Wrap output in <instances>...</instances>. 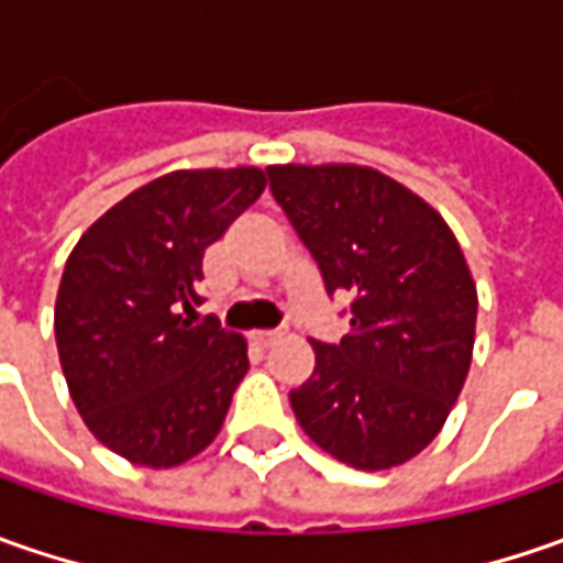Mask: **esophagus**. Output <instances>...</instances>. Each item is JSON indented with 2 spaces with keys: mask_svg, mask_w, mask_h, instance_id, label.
Instances as JSON below:
<instances>
[{
  "mask_svg": "<svg viewBox=\"0 0 563 563\" xmlns=\"http://www.w3.org/2000/svg\"><path fill=\"white\" fill-rule=\"evenodd\" d=\"M253 341L260 344V347H272L275 341H282V332L275 329V332H253Z\"/></svg>",
  "mask_w": 563,
  "mask_h": 563,
  "instance_id": "1",
  "label": "esophagus"
}]
</instances>
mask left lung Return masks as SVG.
Instances as JSON below:
<instances>
[{"instance_id": "obj_1", "label": "left lung", "mask_w": 563, "mask_h": 563, "mask_svg": "<svg viewBox=\"0 0 563 563\" xmlns=\"http://www.w3.org/2000/svg\"><path fill=\"white\" fill-rule=\"evenodd\" d=\"M269 178L325 291L354 297L351 335L313 341L294 417L341 464H407L470 373L479 300L464 250L439 209L369 165H269Z\"/></svg>"}]
</instances>
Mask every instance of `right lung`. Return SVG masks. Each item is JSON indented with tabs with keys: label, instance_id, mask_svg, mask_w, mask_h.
Segmentation results:
<instances>
[{
	"label": "right lung",
	"instance_id": "right-lung-1",
	"mask_svg": "<svg viewBox=\"0 0 563 563\" xmlns=\"http://www.w3.org/2000/svg\"><path fill=\"white\" fill-rule=\"evenodd\" d=\"M266 172L178 168L80 234L55 297V344L87 429L137 466L197 457L247 376V341L197 322L203 253L260 200Z\"/></svg>",
	"mask_w": 563,
	"mask_h": 563
}]
</instances>
